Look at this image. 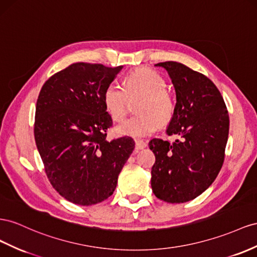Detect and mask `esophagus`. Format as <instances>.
Masks as SVG:
<instances>
[{
    "instance_id": "obj_1",
    "label": "esophagus",
    "mask_w": 257,
    "mask_h": 257,
    "mask_svg": "<svg viewBox=\"0 0 257 257\" xmlns=\"http://www.w3.org/2000/svg\"><path fill=\"white\" fill-rule=\"evenodd\" d=\"M147 147V143L143 142V141H135V149L138 150H142L144 148Z\"/></svg>"
}]
</instances>
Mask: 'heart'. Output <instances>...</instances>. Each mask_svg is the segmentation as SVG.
Wrapping results in <instances>:
<instances>
[{
	"label": "heart",
	"instance_id": "obj_1",
	"mask_svg": "<svg viewBox=\"0 0 257 257\" xmlns=\"http://www.w3.org/2000/svg\"><path fill=\"white\" fill-rule=\"evenodd\" d=\"M166 83L160 74L148 68H140L130 72L123 85L116 82L109 83L103 92V105L107 112L115 121L126 114L128 97L140 98L137 114L130 116L116 126L120 135L145 137L155 133L159 123L171 120L174 112V100L166 91Z\"/></svg>",
	"mask_w": 257,
	"mask_h": 257
}]
</instances>
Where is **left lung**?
Segmentation results:
<instances>
[{
	"label": "left lung",
	"instance_id": "8db88e82",
	"mask_svg": "<svg viewBox=\"0 0 257 257\" xmlns=\"http://www.w3.org/2000/svg\"><path fill=\"white\" fill-rule=\"evenodd\" d=\"M168 71L176 105L166 134L178 140L154 138L151 169L155 196L169 203H184L204 192L223 166L229 133V115L223 96L202 73L176 61L155 65Z\"/></svg>",
	"mask_w": 257,
	"mask_h": 257
}]
</instances>
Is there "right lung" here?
Listing matches in <instances>:
<instances>
[{
  "mask_svg": "<svg viewBox=\"0 0 257 257\" xmlns=\"http://www.w3.org/2000/svg\"><path fill=\"white\" fill-rule=\"evenodd\" d=\"M122 68L77 62L52 75L39 94V154L55 190L74 204L93 205L111 196L135 148L131 137L106 140L112 119L103 92Z\"/></svg>",
  "mask_w": 257,
  "mask_h": 257,
  "instance_id": "add662e5",
  "label": "right lung"
}]
</instances>
